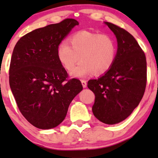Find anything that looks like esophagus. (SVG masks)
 <instances>
[{"mask_svg":"<svg viewBox=\"0 0 158 158\" xmlns=\"http://www.w3.org/2000/svg\"><path fill=\"white\" fill-rule=\"evenodd\" d=\"M81 83H82V85H83V88H86V86H87V82L85 80H81Z\"/></svg>","mask_w":158,"mask_h":158,"instance_id":"34e87169","label":"esophagus"}]
</instances>
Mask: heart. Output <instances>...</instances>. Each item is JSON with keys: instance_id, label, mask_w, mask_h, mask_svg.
I'll return each mask as SVG.
<instances>
[{"instance_id": "obj_1", "label": "heart", "mask_w": 158, "mask_h": 158, "mask_svg": "<svg viewBox=\"0 0 158 158\" xmlns=\"http://www.w3.org/2000/svg\"><path fill=\"white\" fill-rule=\"evenodd\" d=\"M70 45L62 41L57 47V57L67 70H72L80 60L82 62L73 69L74 77H85L94 73L101 75L109 71L115 62L116 44L109 34L81 30L69 38Z\"/></svg>"}]
</instances>
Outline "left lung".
Segmentation results:
<instances>
[{
    "mask_svg": "<svg viewBox=\"0 0 158 158\" xmlns=\"http://www.w3.org/2000/svg\"><path fill=\"white\" fill-rule=\"evenodd\" d=\"M105 23L117 39L116 60L103 76L90 80L88 87L95 94L94 116L105 124H115L128 117L142 100L147 84V62L144 52L131 34Z\"/></svg>",
    "mask_w": 158,
    "mask_h": 158,
    "instance_id": "obj_1",
    "label": "left lung"
}]
</instances>
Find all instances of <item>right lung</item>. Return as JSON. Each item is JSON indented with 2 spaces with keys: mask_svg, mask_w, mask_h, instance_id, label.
<instances>
[{
  "mask_svg": "<svg viewBox=\"0 0 158 158\" xmlns=\"http://www.w3.org/2000/svg\"><path fill=\"white\" fill-rule=\"evenodd\" d=\"M78 24L75 19H65L25 34L14 47L10 89L21 114L39 129L58 126L71 101L83 90L80 80L68 79L57 53L60 43Z\"/></svg>",
  "mask_w": 158,
  "mask_h": 158,
  "instance_id": "obj_1",
  "label": "right lung"
}]
</instances>
